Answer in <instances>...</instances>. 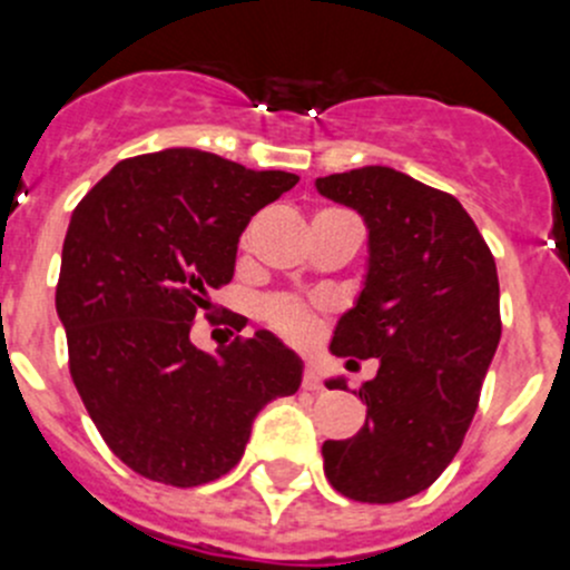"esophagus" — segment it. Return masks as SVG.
Wrapping results in <instances>:
<instances>
[{
	"mask_svg": "<svg viewBox=\"0 0 570 570\" xmlns=\"http://www.w3.org/2000/svg\"><path fill=\"white\" fill-rule=\"evenodd\" d=\"M303 389L306 392H322V375L314 364H308L306 372H303Z\"/></svg>",
	"mask_w": 570,
	"mask_h": 570,
	"instance_id": "34e87169",
	"label": "esophagus"
}]
</instances>
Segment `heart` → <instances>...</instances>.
<instances>
[{
	"label": "heart",
	"instance_id": "obj_1",
	"mask_svg": "<svg viewBox=\"0 0 570 570\" xmlns=\"http://www.w3.org/2000/svg\"><path fill=\"white\" fill-rule=\"evenodd\" d=\"M258 314H262V320L267 322L269 327H275L281 336L303 338L312 331V317H308L306 308L297 301H292V297H269V301L262 303Z\"/></svg>",
	"mask_w": 570,
	"mask_h": 570
}]
</instances>
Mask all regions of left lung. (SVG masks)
I'll list each match as a JSON object with an SVG mask.
<instances>
[{"label": "left lung", "instance_id": "left-lung-1", "mask_svg": "<svg viewBox=\"0 0 570 570\" xmlns=\"http://www.w3.org/2000/svg\"><path fill=\"white\" fill-rule=\"evenodd\" d=\"M370 228V273L331 353L377 358L358 389L366 424L325 441V476L355 502L392 504L433 485L461 450L502 336L493 253L455 195L400 170L317 178ZM327 389H347L327 381Z\"/></svg>", "mask_w": 570, "mask_h": 570}]
</instances>
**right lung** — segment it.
Instances as JSON below:
<instances>
[{
  "mask_svg": "<svg viewBox=\"0 0 570 570\" xmlns=\"http://www.w3.org/2000/svg\"><path fill=\"white\" fill-rule=\"evenodd\" d=\"M295 184L168 148L118 163L73 209L55 297L68 370L109 450L146 480L195 488L228 474L256 413L301 389V358L273 333L217 353L189 342L250 217Z\"/></svg>",
  "mask_w": 570,
  "mask_h": 570,
  "instance_id": "1",
  "label": "right lung"
}]
</instances>
